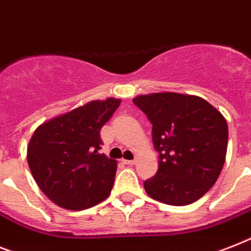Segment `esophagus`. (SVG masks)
<instances>
[{
  "label": "esophagus",
  "mask_w": 251,
  "mask_h": 251,
  "mask_svg": "<svg viewBox=\"0 0 251 251\" xmlns=\"http://www.w3.org/2000/svg\"><path fill=\"white\" fill-rule=\"evenodd\" d=\"M122 162H124V164H126V165H129V166H132V165L136 164L135 160H122Z\"/></svg>",
  "instance_id": "obj_1"
}]
</instances>
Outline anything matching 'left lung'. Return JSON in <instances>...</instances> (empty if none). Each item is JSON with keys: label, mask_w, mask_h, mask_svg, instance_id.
<instances>
[{"label": "left lung", "mask_w": 251, "mask_h": 251, "mask_svg": "<svg viewBox=\"0 0 251 251\" xmlns=\"http://www.w3.org/2000/svg\"><path fill=\"white\" fill-rule=\"evenodd\" d=\"M152 124L158 170L144 182L148 196L182 206L195 202L217 182L225 165L228 126L205 99L156 93L132 99Z\"/></svg>", "instance_id": "1"}]
</instances>
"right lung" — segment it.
Returning <instances> with one entry per match:
<instances>
[{
	"instance_id": "add662e5",
	"label": "right lung",
	"mask_w": 251,
	"mask_h": 251,
	"mask_svg": "<svg viewBox=\"0 0 251 251\" xmlns=\"http://www.w3.org/2000/svg\"><path fill=\"white\" fill-rule=\"evenodd\" d=\"M121 100H94L45 122L30 138L26 158L41 191L56 205L83 210L104 201L117 164L99 153L100 130Z\"/></svg>"
}]
</instances>
